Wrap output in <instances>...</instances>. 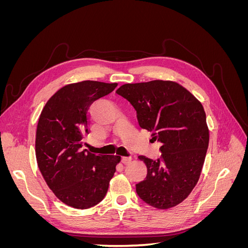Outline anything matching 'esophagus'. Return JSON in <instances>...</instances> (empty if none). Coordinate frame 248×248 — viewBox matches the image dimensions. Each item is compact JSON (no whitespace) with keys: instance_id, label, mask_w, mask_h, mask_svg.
Wrapping results in <instances>:
<instances>
[{"instance_id":"esophagus-1","label":"esophagus","mask_w":248,"mask_h":248,"mask_svg":"<svg viewBox=\"0 0 248 248\" xmlns=\"http://www.w3.org/2000/svg\"><path fill=\"white\" fill-rule=\"evenodd\" d=\"M131 162V157H122V163L128 164Z\"/></svg>"}]
</instances>
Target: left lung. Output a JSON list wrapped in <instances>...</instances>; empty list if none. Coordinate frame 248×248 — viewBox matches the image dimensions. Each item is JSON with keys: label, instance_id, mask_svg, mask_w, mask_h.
Returning a JSON list of instances; mask_svg holds the SVG:
<instances>
[{"label": "left lung", "instance_id": "1", "mask_svg": "<svg viewBox=\"0 0 248 248\" xmlns=\"http://www.w3.org/2000/svg\"><path fill=\"white\" fill-rule=\"evenodd\" d=\"M117 93L136 108L141 128L161 142L160 159L138 157L148 172L144 181L136 185L137 193L157 209L179 205L199 181L209 144L201 101L172 80L125 84Z\"/></svg>", "mask_w": 248, "mask_h": 248}]
</instances>
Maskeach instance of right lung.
I'll return each mask as SVG.
<instances>
[{
	"mask_svg": "<svg viewBox=\"0 0 248 248\" xmlns=\"http://www.w3.org/2000/svg\"><path fill=\"white\" fill-rule=\"evenodd\" d=\"M117 82L84 80L62 87L42 108L36 129V159L44 181L67 206L88 209L103 200L121 157L81 150L90 129L89 108Z\"/></svg>",
	"mask_w": 248,
	"mask_h": 248,
	"instance_id": "1",
	"label": "right lung"
}]
</instances>
